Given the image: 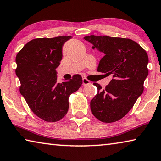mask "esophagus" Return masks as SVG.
<instances>
[{"instance_id": "esophagus-1", "label": "esophagus", "mask_w": 161, "mask_h": 161, "mask_svg": "<svg viewBox=\"0 0 161 161\" xmlns=\"http://www.w3.org/2000/svg\"><path fill=\"white\" fill-rule=\"evenodd\" d=\"M82 83H83V85H88V84H91L90 81H89L86 78H83L82 79Z\"/></svg>"}]
</instances>
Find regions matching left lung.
I'll return each instance as SVG.
<instances>
[{
  "label": "left lung",
  "mask_w": 161,
  "mask_h": 161,
  "mask_svg": "<svg viewBox=\"0 0 161 161\" xmlns=\"http://www.w3.org/2000/svg\"><path fill=\"white\" fill-rule=\"evenodd\" d=\"M102 53L98 72L112 75L109 84L91 100L93 115L104 123H112L126 116L143 92V83L148 75V57L146 50L128 38L107 35L84 37Z\"/></svg>",
  "instance_id": "1"
}]
</instances>
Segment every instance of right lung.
Here are the masks:
<instances>
[{
    "mask_svg": "<svg viewBox=\"0 0 161 161\" xmlns=\"http://www.w3.org/2000/svg\"><path fill=\"white\" fill-rule=\"evenodd\" d=\"M71 37L36 38L16 55L15 73L20 81V93L32 112L45 121H58L66 115L70 94L82 84L80 75L57 82L56 68L62 60V46Z\"/></svg>",
    "mask_w": 161,
    "mask_h": 161,
    "instance_id": "right-lung-1",
    "label": "right lung"
}]
</instances>
